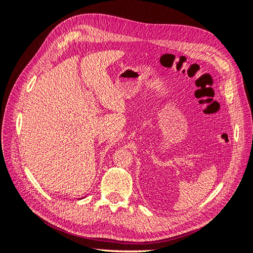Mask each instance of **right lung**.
Wrapping results in <instances>:
<instances>
[{
	"label": "right lung",
	"mask_w": 253,
	"mask_h": 253,
	"mask_svg": "<svg viewBox=\"0 0 253 253\" xmlns=\"http://www.w3.org/2000/svg\"><path fill=\"white\" fill-rule=\"evenodd\" d=\"M79 200H81V198H79Z\"/></svg>",
	"instance_id": "right-lung-1"
}]
</instances>
